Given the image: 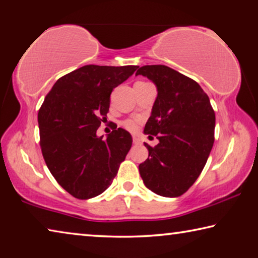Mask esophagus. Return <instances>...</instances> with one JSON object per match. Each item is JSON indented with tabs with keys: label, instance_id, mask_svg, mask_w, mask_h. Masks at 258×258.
I'll use <instances>...</instances> for the list:
<instances>
[{
	"label": "esophagus",
	"instance_id": "34e87169",
	"mask_svg": "<svg viewBox=\"0 0 258 258\" xmlns=\"http://www.w3.org/2000/svg\"><path fill=\"white\" fill-rule=\"evenodd\" d=\"M133 143H134V145H141L142 141L139 137H133Z\"/></svg>",
	"mask_w": 258,
	"mask_h": 258
}]
</instances>
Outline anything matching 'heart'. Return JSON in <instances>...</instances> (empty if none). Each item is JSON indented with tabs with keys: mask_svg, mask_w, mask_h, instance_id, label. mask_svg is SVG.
Segmentation results:
<instances>
[{
	"mask_svg": "<svg viewBox=\"0 0 258 258\" xmlns=\"http://www.w3.org/2000/svg\"><path fill=\"white\" fill-rule=\"evenodd\" d=\"M138 119H126L123 121V126L126 128L131 131V132H134V131L138 130Z\"/></svg>",
	"mask_w": 258,
	"mask_h": 258,
	"instance_id": "heart-1",
	"label": "heart"
}]
</instances>
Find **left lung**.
Wrapping results in <instances>:
<instances>
[{"instance_id": "left-lung-1", "label": "left lung", "mask_w": 258, "mask_h": 258, "mask_svg": "<svg viewBox=\"0 0 258 258\" xmlns=\"http://www.w3.org/2000/svg\"><path fill=\"white\" fill-rule=\"evenodd\" d=\"M135 75L157 86L156 101L145 133L159 140L145 143L149 156L139 165L148 189L163 197H180L197 180L214 145L215 112L197 82L164 64L138 69Z\"/></svg>"}]
</instances>
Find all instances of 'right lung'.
<instances>
[{"label": "right lung", "instance_id": "add662e5", "mask_svg": "<svg viewBox=\"0 0 258 258\" xmlns=\"http://www.w3.org/2000/svg\"><path fill=\"white\" fill-rule=\"evenodd\" d=\"M138 66L86 64L60 77L38 110L43 158L56 182L77 199L97 197L109 187L132 147V137L112 128L97 131L110 106V94Z\"/></svg>", "mask_w": 258, "mask_h": 258}]
</instances>
